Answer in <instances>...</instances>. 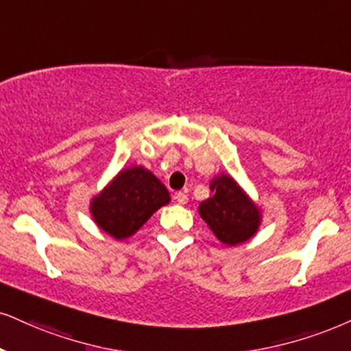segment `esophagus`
I'll list each match as a JSON object with an SVG mask.
<instances>
[{
  "mask_svg": "<svg viewBox=\"0 0 351 351\" xmlns=\"http://www.w3.org/2000/svg\"><path fill=\"white\" fill-rule=\"evenodd\" d=\"M176 202L179 203V205H185V203L189 202L187 193H185V192H177L176 193Z\"/></svg>",
  "mask_w": 351,
  "mask_h": 351,
  "instance_id": "34e87169",
  "label": "esophagus"
}]
</instances>
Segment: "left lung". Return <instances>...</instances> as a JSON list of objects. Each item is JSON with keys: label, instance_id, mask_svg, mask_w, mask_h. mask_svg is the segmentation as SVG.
<instances>
[{"label": "left lung", "instance_id": "1", "mask_svg": "<svg viewBox=\"0 0 351 351\" xmlns=\"http://www.w3.org/2000/svg\"><path fill=\"white\" fill-rule=\"evenodd\" d=\"M211 197L198 206V213L219 241L237 245L257 232L261 213L244 190L229 176H218L210 184Z\"/></svg>", "mask_w": 351, "mask_h": 351}]
</instances>
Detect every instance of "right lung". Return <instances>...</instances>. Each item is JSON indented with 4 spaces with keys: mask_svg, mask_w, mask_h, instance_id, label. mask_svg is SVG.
<instances>
[{
    "mask_svg": "<svg viewBox=\"0 0 351 351\" xmlns=\"http://www.w3.org/2000/svg\"><path fill=\"white\" fill-rule=\"evenodd\" d=\"M167 189L148 169L135 166L123 169L106 189L93 198L90 213L97 226L115 239H127L167 205Z\"/></svg>",
    "mask_w": 351,
    "mask_h": 351,
    "instance_id": "right-lung-1",
    "label": "right lung"
}]
</instances>
